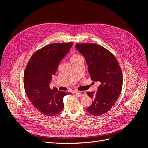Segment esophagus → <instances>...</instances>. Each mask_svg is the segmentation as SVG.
Listing matches in <instances>:
<instances>
[{
	"label": "esophagus",
	"instance_id": "34e87169",
	"mask_svg": "<svg viewBox=\"0 0 148 148\" xmlns=\"http://www.w3.org/2000/svg\"><path fill=\"white\" fill-rule=\"evenodd\" d=\"M75 93H76L78 96L79 97H82L86 95V92L85 91H75Z\"/></svg>",
	"mask_w": 148,
	"mask_h": 148
}]
</instances>
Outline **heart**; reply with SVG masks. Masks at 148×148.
<instances>
[{"label":"heart","instance_id":"b5f03b06","mask_svg":"<svg viewBox=\"0 0 148 148\" xmlns=\"http://www.w3.org/2000/svg\"><path fill=\"white\" fill-rule=\"evenodd\" d=\"M81 57L78 54H74L73 56V57L71 58V61H73V60H75L77 59H78L79 58H81Z\"/></svg>","mask_w":148,"mask_h":148}]
</instances>
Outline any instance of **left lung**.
<instances>
[{
  "instance_id": "obj_1",
  "label": "left lung",
  "mask_w": 148,
  "mask_h": 148,
  "mask_svg": "<svg viewBox=\"0 0 148 148\" xmlns=\"http://www.w3.org/2000/svg\"><path fill=\"white\" fill-rule=\"evenodd\" d=\"M75 48L86 59L91 80L100 83L96 92H87L93 100L87 111L94 116L104 114L111 110L122 90L119 63L110 51L98 45L76 44Z\"/></svg>"
}]
</instances>
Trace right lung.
<instances>
[{"label": "right lung", "instance_id": "add662e5", "mask_svg": "<svg viewBox=\"0 0 148 148\" xmlns=\"http://www.w3.org/2000/svg\"><path fill=\"white\" fill-rule=\"evenodd\" d=\"M73 43H53L36 51L30 58L24 73V87L33 106L43 114L52 116L64 108L63 98L70 92L50 87L52 76Z\"/></svg>", "mask_w": 148, "mask_h": 148}]
</instances>
